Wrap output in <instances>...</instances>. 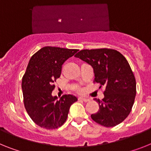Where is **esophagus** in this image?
Wrapping results in <instances>:
<instances>
[{
    "label": "esophagus",
    "instance_id": "34e87169",
    "mask_svg": "<svg viewBox=\"0 0 151 151\" xmlns=\"http://www.w3.org/2000/svg\"><path fill=\"white\" fill-rule=\"evenodd\" d=\"M79 100H81V101H84V102H88V101H90V99H88V98H85V97H79Z\"/></svg>",
    "mask_w": 151,
    "mask_h": 151
}]
</instances>
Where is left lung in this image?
I'll return each instance as SVG.
<instances>
[{
	"label": "left lung",
	"instance_id": "left-lung-1",
	"mask_svg": "<svg viewBox=\"0 0 151 151\" xmlns=\"http://www.w3.org/2000/svg\"><path fill=\"white\" fill-rule=\"evenodd\" d=\"M93 68L94 82L105 87L99 111L91 118L102 126L121 124L131 111L136 96V80L126 58L116 50L101 48L82 50L75 55Z\"/></svg>",
	"mask_w": 151,
	"mask_h": 151
}]
</instances>
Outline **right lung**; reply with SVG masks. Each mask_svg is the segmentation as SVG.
<instances>
[{
	"label": "right lung",
	"instance_id": "right-lung-1",
	"mask_svg": "<svg viewBox=\"0 0 151 151\" xmlns=\"http://www.w3.org/2000/svg\"><path fill=\"white\" fill-rule=\"evenodd\" d=\"M78 51L77 49L44 47L35 53L22 78L24 104L32 121L40 127L53 130L64 124L69 109L78 98L65 94L52 96L53 84L60 77L62 65Z\"/></svg>",
	"mask_w": 151,
	"mask_h": 151
}]
</instances>
